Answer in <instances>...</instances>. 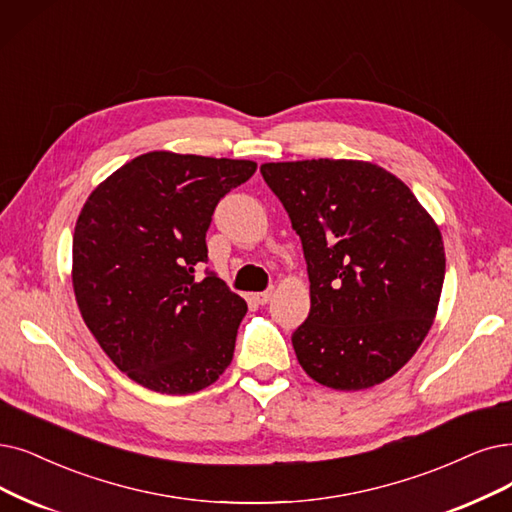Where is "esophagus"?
<instances>
[{"mask_svg": "<svg viewBox=\"0 0 512 512\" xmlns=\"http://www.w3.org/2000/svg\"><path fill=\"white\" fill-rule=\"evenodd\" d=\"M271 296H273V288H267L264 292H258V294H254V300L258 302V304H267L269 300H271Z\"/></svg>", "mask_w": 512, "mask_h": 512, "instance_id": "34e87169", "label": "esophagus"}]
</instances>
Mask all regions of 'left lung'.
<instances>
[{
	"instance_id": "1",
	"label": "left lung",
	"mask_w": 512,
	"mask_h": 512,
	"mask_svg": "<svg viewBox=\"0 0 512 512\" xmlns=\"http://www.w3.org/2000/svg\"><path fill=\"white\" fill-rule=\"evenodd\" d=\"M302 241L311 313L292 334L302 370L361 391L414 357L437 313L443 239L407 185L353 159L264 163Z\"/></svg>"
}]
</instances>
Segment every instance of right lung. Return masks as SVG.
Instances as JSON below:
<instances>
[{"mask_svg":"<svg viewBox=\"0 0 512 512\" xmlns=\"http://www.w3.org/2000/svg\"><path fill=\"white\" fill-rule=\"evenodd\" d=\"M254 161L145 153L92 191L73 235V290L88 330L134 382L189 395L227 370L241 296L206 269L218 201Z\"/></svg>","mask_w":512,"mask_h":512,"instance_id":"right-lung-1","label":"right lung"}]
</instances>
